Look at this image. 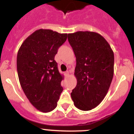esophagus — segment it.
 I'll use <instances>...</instances> for the list:
<instances>
[{
	"mask_svg": "<svg viewBox=\"0 0 134 134\" xmlns=\"http://www.w3.org/2000/svg\"><path fill=\"white\" fill-rule=\"evenodd\" d=\"M65 75H66V76H69V75H70L69 72H68V71H67V72H65Z\"/></svg>",
	"mask_w": 134,
	"mask_h": 134,
	"instance_id": "obj_1",
	"label": "esophagus"
}]
</instances>
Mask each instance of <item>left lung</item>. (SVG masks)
Returning a JSON list of instances; mask_svg holds the SVG:
<instances>
[{
  "label": "left lung",
  "mask_w": 134,
  "mask_h": 134,
  "mask_svg": "<svg viewBox=\"0 0 134 134\" xmlns=\"http://www.w3.org/2000/svg\"><path fill=\"white\" fill-rule=\"evenodd\" d=\"M76 60L74 76L77 84L71 93L74 105L89 111L101 103L107 94L114 73V54L100 34L77 31L68 35Z\"/></svg>",
  "instance_id": "8db88e82"
}]
</instances>
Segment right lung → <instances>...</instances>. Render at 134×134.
<instances>
[{
    "label": "right lung",
    "instance_id": "1",
    "mask_svg": "<svg viewBox=\"0 0 134 134\" xmlns=\"http://www.w3.org/2000/svg\"><path fill=\"white\" fill-rule=\"evenodd\" d=\"M67 39V34L40 29L23 42L17 53L16 68L20 85L29 102L41 112L57 106L63 91L64 76L54 57Z\"/></svg>",
    "mask_w": 134,
    "mask_h": 134
}]
</instances>
